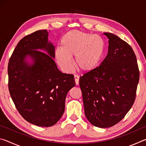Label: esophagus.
<instances>
[{
  "mask_svg": "<svg viewBox=\"0 0 146 146\" xmlns=\"http://www.w3.org/2000/svg\"><path fill=\"white\" fill-rule=\"evenodd\" d=\"M75 84L77 86L79 84V77L77 75H75Z\"/></svg>",
  "mask_w": 146,
  "mask_h": 146,
  "instance_id": "obj_1",
  "label": "esophagus"
}]
</instances>
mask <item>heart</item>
<instances>
[{
  "instance_id": "b5f03b06",
  "label": "heart",
  "mask_w": 146,
  "mask_h": 146,
  "mask_svg": "<svg viewBox=\"0 0 146 146\" xmlns=\"http://www.w3.org/2000/svg\"><path fill=\"white\" fill-rule=\"evenodd\" d=\"M105 53V43L97 35L79 30H71L64 34L60 47L55 50V58L59 66L66 73L73 70L71 57L78 70L91 71L99 65Z\"/></svg>"
}]
</instances>
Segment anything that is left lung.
<instances>
[{
  "mask_svg": "<svg viewBox=\"0 0 146 146\" xmlns=\"http://www.w3.org/2000/svg\"><path fill=\"white\" fill-rule=\"evenodd\" d=\"M108 53L99 66L80 77L86 117L96 127H111L134 104L139 81L137 57L126 42L110 33Z\"/></svg>",
  "mask_w": 146,
  "mask_h": 146,
  "instance_id": "left-lung-1",
  "label": "left lung"
}]
</instances>
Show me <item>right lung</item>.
I'll use <instances>...</instances> for the list:
<instances>
[{"instance_id":"add662e5","label":"right lung","mask_w":146,"mask_h":146,"mask_svg":"<svg viewBox=\"0 0 146 146\" xmlns=\"http://www.w3.org/2000/svg\"><path fill=\"white\" fill-rule=\"evenodd\" d=\"M48 36L43 29L24 36L8 66L9 91L17 110L28 122L42 127L58 122L65 110L67 93L75 86L73 75L58 70L53 60L55 46L48 42ZM28 55L34 60L32 65L25 60Z\"/></svg>"}]
</instances>
